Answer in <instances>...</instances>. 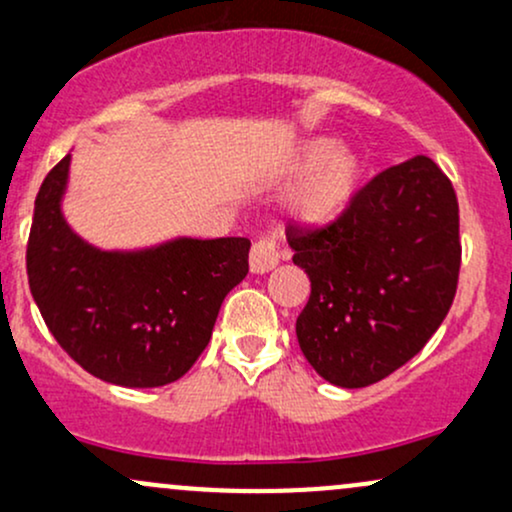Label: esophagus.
<instances>
[{"instance_id":"esophagus-1","label":"esophagus","mask_w":512,"mask_h":512,"mask_svg":"<svg viewBox=\"0 0 512 512\" xmlns=\"http://www.w3.org/2000/svg\"><path fill=\"white\" fill-rule=\"evenodd\" d=\"M279 243H276L274 236H264L252 245L250 250V269L255 274H264L269 269H274L279 264Z\"/></svg>"}]
</instances>
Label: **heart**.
I'll return each mask as SVG.
<instances>
[{
  "label": "heart",
  "mask_w": 512,
  "mask_h": 512,
  "mask_svg": "<svg viewBox=\"0 0 512 512\" xmlns=\"http://www.w3.org/2000/svg\"><path fill=\"white\" fill-rule=\"evenodd\" d=\"M293 175H308L296 197V216L303 223L334 221L354 202L366 166L356 151L339 149L337 139L317 137L303 144L291 161Z\"/></svg>",
  "instance_id": "heart-1"
}]
</instances>
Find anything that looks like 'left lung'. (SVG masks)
<instances>
[{
	"label": "left lung",
	"mask_w": 512,
	"mask_h": 512,
	"mask_svg": "<svg viewBox=\"0 0 512 512\" xmlns=\"http://www.w3.org/2000/svg\"><path fill=\"white\" fill-rule=\"evenodd\" d=\"M286 238L310 279L298 344L332 385L354 390L402 368L457 293L460 207L428 156L375 175L325 226L289 223Z\"/></svg>",
	"instance_id": "obj_1"
}]
</instances>
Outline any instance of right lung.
<instances>
[{
  "instance_id": "1",
  "label": "right lung",
  "mask_w": 512,
  "mask_h": 512,
  "mask_svg": "<svg viewBox=\"0 0 512 512\" xmlns=\"http://www.w3.org/2000/svg\"><path fill=\"white\" fill-rule=\"evenodd\" d=\"M64 156L35 197L26 272L57 344L105 383L161 387L207 349L216 315L248 274V238H180L142 252H103L64 221Z\"/></svg>"
}]
</instances>
